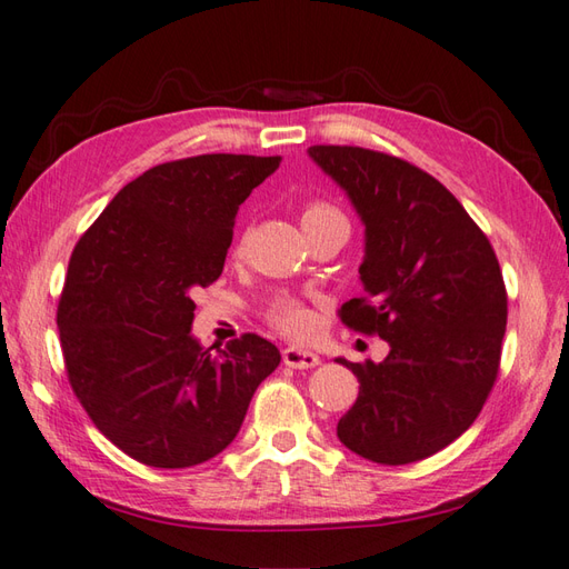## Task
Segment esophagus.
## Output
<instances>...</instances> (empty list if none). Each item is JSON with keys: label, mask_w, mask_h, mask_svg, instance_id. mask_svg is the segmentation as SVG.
Segmentation results:
<instances>
[{"label": "esophagus", "mask_w": 569, "mask_h": 569, "mask_svg": "<svg viewBox=\"0 0 569 569\" xmlns=\"http://www.w3.org/2000/svg\"><path fill=\"white\" fill-rule=\"evenodd\" d=\"M283 361H286V367H291V369H312L320 365V357L316 352H310V349L288 347V349H283Z\"/></svg>", "instance_id": "esophagus-1"}]
</instances>
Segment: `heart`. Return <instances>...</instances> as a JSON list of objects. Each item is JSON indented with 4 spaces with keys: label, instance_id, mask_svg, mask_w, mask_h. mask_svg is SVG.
Returning <instances> with one entry per match:
<instances>
[{
    "label": "heart",
    "instance_id": "1",
    "mask_svg": "<svg viewBox=\"0 0 569 569\" xmlns=\"http://www.w3.org/2000/svg\"><path fill=\"white\" fill-rule=\"evenodd\" d=\"M303 229L320 227V224H342L347 227V217L332 208L328 202H310L306 204L303 214H300ZM266 318L278 332L291 337H306L312 330V312L296 298H276Z\"/></svg>",
    "mask_w": 569,
    "mask_h": 569
}]
</instances>
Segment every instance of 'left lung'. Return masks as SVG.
<instances>
[{"mask_svg": "<svg viewBox=\"0 0 569 569\" xmlns=\"http://www.w3.org/2000/svg\"><path fill=\"white\" fill-rule=\"evenodd\" d=\"M365 222L349 330L379 335L391 352L373 365L340 359L359 379L337 438L379 465H410L455 442L499 373L506 286L487 234L440 180L396 156L310 147Z\"/></svg>", "mask_w": 569, "mask_h": 569, "instance_id": "obj_1", "label": "left lung"}]
</instances>
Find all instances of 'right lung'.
<instances>
[{"label": "right lung", "instance_id": "1", "mask_svg": "<svg viewBox=\"0 0 569 569\" xmlns=\"http://www.w3.org/2000/svg\"><path fill=\"white\" fill-rule=\"evenodd\" d=\"M278 163L204 153L153 166L72 249L58 303L68 381L104 438L141 465L220 455L281 361L253 332L217 355L190 335L192 293L220 278L239 204Z\"/></svg>", "mask_w": 569, "mask_h": 569}]
</instances>
